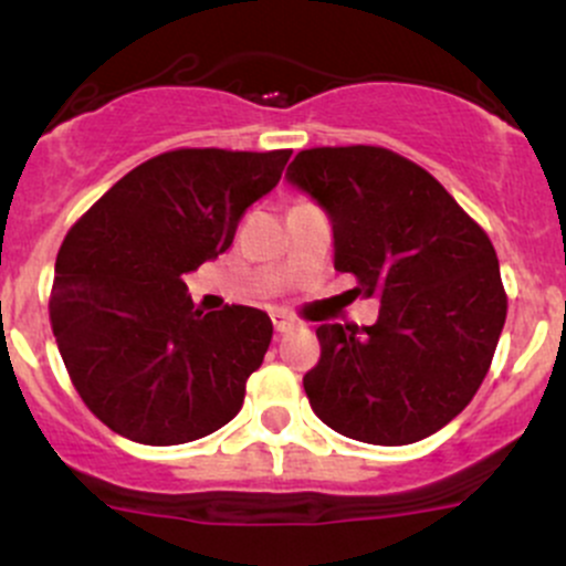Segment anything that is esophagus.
I'll use <instances>...</instances> for the list:
<instances>
[{"label": "esophagus", "instance_id": "esophagus-1", "mask_svg": "<svg viewBox=\"0 0 566 566\" xmlns=\"http://www.w3.org/2000/svg\"><path fill=\"white\" fill-rule=\"evenodd\" d=\"M273 328H276V333H287L290 328H293V323H290L287 317H279L276 314V317H273Z\"/></svg>", "mask_w": 566, "mask_h": 566}]
</instances>
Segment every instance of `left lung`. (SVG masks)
<instances>
[{
  "label": "left lung",
  "mask_w": 566,
  "mask_h": 566,
  "mask_svg": "<svg viewBox=\"0 0 566 566\" xmlns=\"http://www.w3.org/2000/svg\"><path fill=\"white\" fill-rule=\"evenodd\" d=\"M287 181L333 224V265L379 298L374 325H319L303 377L314 415L368 444H412L463 412L483 385L504 317L485 230L428 170L379 146L306 148Z\"/></svg>",
  "instance_id": "left-lung-1"
}]
</instances>
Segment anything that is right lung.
I'll return each instance as SVG.
<instances>
[{"mask_svg":"<svg viewBox=\"0 0 566 566\" xmlns=\"http://www.w3.org/2000/svg\"><path fill=\"white\" fill-rule=\"evenodd\" d=\"M290 154L165 151L113 184L64 238L51 328L75 390L111 431L165 448L238 415L271 317L235 303L200 312L181 276L228 252Z\"/></svg>","mask_w":566,"mask_h":566,"instance_id":"add662e5","label":"right lung"}]
</instances>
